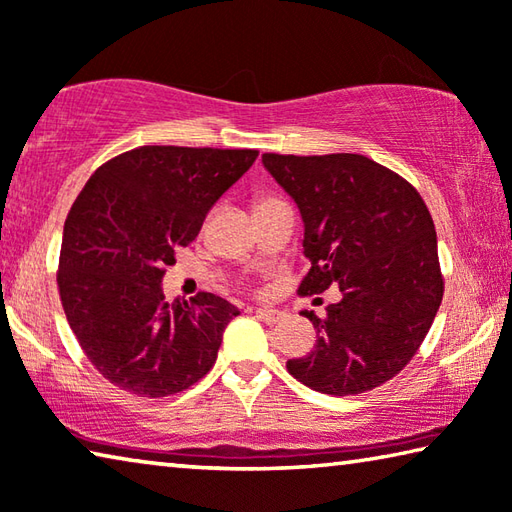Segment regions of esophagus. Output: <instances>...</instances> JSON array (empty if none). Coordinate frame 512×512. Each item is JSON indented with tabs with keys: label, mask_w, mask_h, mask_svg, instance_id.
Wrapping results in <instances>:
<instances>
[{
	"label": "esophagus",
	"mask_w": 512,
	"mask_h": 512,
	"mask_svg": "<svg viewBox=\"0 0 512 512\" xmlns=\"http://www.w3.org/2000/svg\"><path fill=\"white\" fill-rule=\"evenodd\" d=\"M256 317L265 321V324H276V321L283 319V312L281 310H274V308H256Z\"/></svg>",
	"instance_id": "34e87169"
}]
</instances>
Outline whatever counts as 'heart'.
I'll list each match as a JSON object with an SVG mask.
<instances>
[{"instance_id": "1", "label": "heart", "mask_w": 512, "mask_h": 512, "mask_svg": "<svg viewBox=\"0 0 512 512\" xmlns=\"http://www.w3.org/2000/svg\"><path fill=\"white\" fill-rule=\"evenodd\" d=\"M270 200H272V197H270ZM263 202H265V200H263Z\"/></svg>"}]
</instances>
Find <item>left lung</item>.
Segmentation results:
<instances>
[{"label": "left lung", "mask_w": 512, "mask_h": 512, "mask_svg": "<svg viewBox=\"0 0 512 512\" xmlns=\"http://www.w3.org/2000/svg\"><path fill=\"white\" fill-rule=\"evenodd\" d=\"M263 166L297 202L310 272L299 294L339 285L342 299L288 371L328 396L380 387L409 364L443 301L434 220L407 179L364 155H274Z\"/></svg>", "instance_id": "obj_1"}]
</instances>
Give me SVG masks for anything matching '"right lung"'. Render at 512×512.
I'll return each mask as SVG.
<instances>
[{"mask_svg":"<svg viewBox=\"0 0 512 512\" xmlns=\"http://www.w3.org/2000/svg\"><path fill=\"white\" fill-rule=\"evenodd\" d=\"M256 157L141 146L103 164L76 197L62 231L60 301L87 360L119 389L164 398L211 371L238 308L211 292L168 303L161 279Z\"/></svg>","mask_w":512,"mask_h":512,"instance_id":"1","label":"right lung"}]
</instances>
